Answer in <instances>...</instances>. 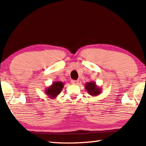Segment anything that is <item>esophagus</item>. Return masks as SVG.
<instances>
[{
	"mask_svg": "<svg viewBox=\"0 0 146 146\" xmlns=\"http://www.w3.org/2000/svg\"><path fill=\"white\" fill-rule=\"evenodd\" d=\"M71 84H78L79 83L78 80H72L71 81Z\"/></svg>",
	"mask_w": 146,
	"mask_h": 146,
	"instance_id": "34e87169",
	"label": "esophagus"
}]
</instances>
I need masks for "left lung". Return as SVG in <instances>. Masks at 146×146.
Masks as SVG:
<instances>
[{"label":"left lung","mask_w":146,"mask_h":146,"mask_svg":"<svg viewBox=\"0 0 146 146\" xmlns=\"http://www.w3.org/2000/svg\"><path fill=\"white\" fill-rule=\"evenodd\" d=\"M85 89L90 95L93 97L99 95L102 92V88L98 86L96 84V82L93 81L86 83L85 84Z\"/></svg>","instance_id":"8db88e82"}]
</instances>
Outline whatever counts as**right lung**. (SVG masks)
<instances>
[{
  "instance_id": "1",
  "label": "right lung",
  "mask_w": 146,
  "mask_h": 146,
  "mask_svg": "<svg viewBox=\"0 0 146 146\" xmlns=\"http://www.w3.org/2000/svg\"><path fill=\"white\" fill-rule=\"evenodd\" d=\"M64 84L60 81H55L53 82L52 84L47 88L45 90V93L48 96V98L51 99H55L57 96L60 93L61 91L64 88Z\"/></svg>"
}]
</instances>
